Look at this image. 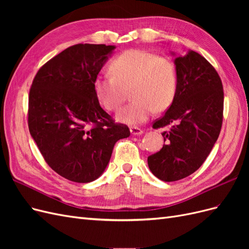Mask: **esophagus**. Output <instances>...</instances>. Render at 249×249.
<instances>
[{
	"instance_id": "1",
	"label": "esophagus",
	"mask_w": 249,
	"mask_h": 249,
	"mask_svg": "<svg viewBox=\"0 0 249 249\" xmlns=\"http://www.w3.org/2000/svg\"><path fill=\"white\" fill-rule=\"evenodd\" d=\"M130 132H131L132 135H134V136H137V135L143 134V131L141 129H139V127H136V126H131Z\"/></svg>"
}]
</instances>
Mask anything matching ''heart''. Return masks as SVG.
I'll list each match as a JSON object with an SVG mask.
<instances>
[{"label": "heart", "instance_id": "obj_1", "mask_svg": "<svg viewBox=\"0 0 249 249\" xmlns=\"http://www.w3.org/2000/svg\"><path fill=\"white\" fill-rule=\"evenodd\" d=\"M112 73H102L94 81L97 99L108 111L117 110L131 90L134 100L116 114L126 124L144 123L155 109H167L175 100L178 87L177 70L170 59L153 52L133 49L113 60Z\"/></svg>", "mask_w": 249, "mask_h": 249}]
</instances>
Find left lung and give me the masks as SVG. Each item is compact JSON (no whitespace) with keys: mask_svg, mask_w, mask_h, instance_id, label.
<instances>
[{"mask_svg":"<svg viewBox=\"0 0 249 249\" xmlns=\"http://www.w3.org/2000/svg\"><path fill=\"white\" fill-rule=\"evenodd\" d=\"M175 65V100L153 124L154 129L171 127L162 134L160 152L147 158L150 171L164 182L182 179L201 166L219 136L223 117L222 83L208 60L190 50L177 56Z\"/></svg>","mask_w":249,"mask_h":249,"instance_id":"8db88e82","label":"left lung"}]
</instances>
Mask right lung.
Listing matches in <instances>:
<instances>
[{"label":"right lung","mask_w":249,"mask_h":249,"mask_svg":"<svg viewBox=\"0 0 249 249\" xmlns=\"http://www.w3.org/2000/svg\"><path fill=\"white\" fill-rule=\"evenodd\" d=\"M114 46L79 43L37 71L29 93L28 124L44 160L76 183L100 178L115 143L130 136L97 100L94 81Z\"/></svg>","instance_id":"add662e5"}]
</instances>
